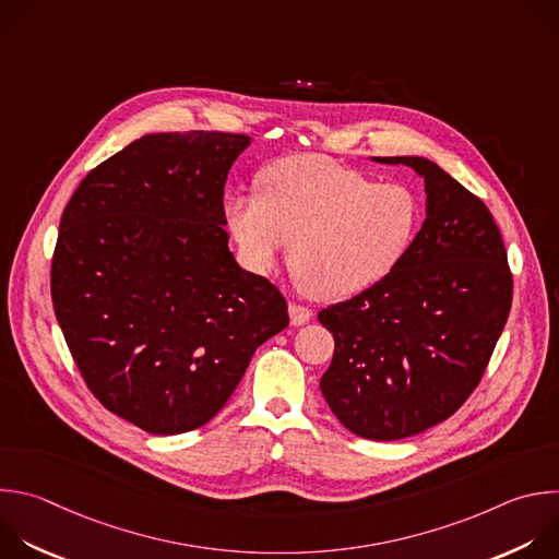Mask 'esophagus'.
Instances as JSON below:
<instances>
[{"mask_svg": "<svg viewBox=\"0 0 559 559\" xmlns=\"http://www.w3.org/2000/svg\"><path fill=\"white\" fill-rule=\"evenodd\" d=\"M289 320H292L294 326H300V324L311 320V309L302 307V305H296V302H289Z\"/></svg>", "mask_w": 559, "mask_h": 559, "instance_id": "34e87169", "label": "esophagus"}]
</instances>
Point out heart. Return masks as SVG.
I'll list each match as a JSON object with an SVG mask.
<instances>
[{"mask_svg": "<svg viewBox=\"0 0 559 559\" xmlns=\"http://www.w3.org/2000/svg\"><path fill=\"white\" fill-rule=\"evenodd\" d=\"M261 198L226 204L246 263L267 274L292 243L289 263L316 300H344L384 281L411 250L421 222L415 193L378 183L322 155H296L261 175Z\"/></svg>", "mask_w": 559, "mask_h": 559, "instance_id": "obj_1", "label": "heart"}]
</instances>
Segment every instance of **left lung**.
<instances>
[{"label":"left lung","mask_w":559,"mask_h":559,"mask_svg":"<svg viewBox=\"0 0 559 559\" xmlns=\"http://www.w3.org/2000/svg\"><path fill=\"white\" fill-rule=\"evenodd\" d=\"M406 164L426 181V222L378 285L318 313L335 350L320 391L353 435L397 441L452 417L478 386L509 318L513 278L487 206L439 164Z\"/></svg>","instance_id":"1"}]
</instances>
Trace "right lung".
<instances>
[{
	"label": "right lung",
	"mask_w": 559,
	"mask_h": 559,
	"mask_svg": "<svg viewBox=\"0 0 559 559\" xmlns=\"http://www.w3.org/2000/svg\"><path fill=\"white\" fill-rule=\"evenodd\" d=\"M248 135L148 133L87 173L52 257V305L94 397L151 435L209 424L289 324L228 250L224 186Z\"/></svg>",
	"instance_id": "1"
}]
</instances>
